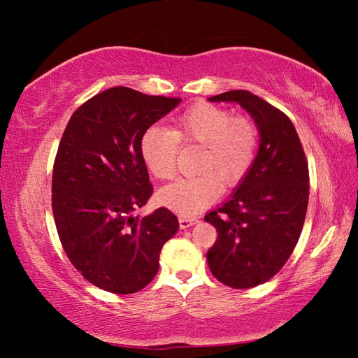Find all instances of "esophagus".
Wrapping results in <instances>:
<instances>
[{"label": "esophagus", "mask_w": 358, "mask_h": 358, "mask_svg": "<svg viewBox=\"0 0 358 358\" xmlns=\"http://www.w3.org/2000/svg\"><path fill=\"white\" fill-rule=\"evenodd\" d=\"M196 223H199V220H196V218L180 217V227H181V229H187V227H191V226H194Z\"/></svg>", "instance_id": "1"}]
</instances>
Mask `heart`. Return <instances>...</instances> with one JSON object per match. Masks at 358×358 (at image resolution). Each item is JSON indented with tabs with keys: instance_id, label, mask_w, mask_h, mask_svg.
<instances>
[{
	"instance_id": "b5f03b06",
	"label": "heart",
	"mask_w": 358,
	"mask_h": 358,
	"mask_svg": "<svg viewBox=\"0 0 358 358\" xmlns=\"http://www.w3.org/2000/svg\"><path fill=\"white\" fill-rule=\"evenodd\" d=\"M178 141L201 144L196 177L180 178L158 192V201L180 215H195L220 195L223 185L238 183L257 154V131L246 118H232L227 110L208 103L195 104L175 120V129L150 126L140 138V155L157 180L175 173ZM216 176L214 178L213 175Z\"/></svg>"
}]
</instances>
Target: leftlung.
Returning <instances> with one entry per match:
<instances>
[{"instance_id": "obj_1", "label": "left lung", "mask_w": 358, "mask_h": 358, "mask_svg": "<svg viewBox=\"0 0 358 358\" xmlns=\"http://www.w3.org/2000/svg\"><path fill=\"white\" fill-rule=\"evenodd\" d=\"M208 100L238 104L260 135L250 169L204 217L218 234L206 255L210 272L229 287H254L283 268L300 238L309 200L306 157L292 121L260 96L231 90Z\"/></svg>"}]
</instances>
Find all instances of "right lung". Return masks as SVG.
<instances>
[{
  "instance_id": "obj_1",
  "label": "right lung",
  "mask_w": 358,
  "mask_h": 358,
  "mask_svg": "<svg viewBox=\"0 0 358 358\" xmlns=\"http://www.w3.org/2000/svg\"><path fill=\"white\" fill-rule=\"evenodd\" d=\"M180 103L112 87L73 112L59 141L52 177L57 231L72 264L103 291L124 295L148 286L163 245L178 231L169 209L134 212L154 191L141 135Z\"/></svg>"
}]
</instances>
